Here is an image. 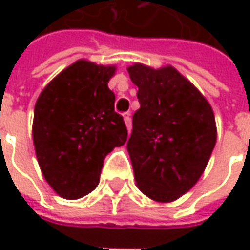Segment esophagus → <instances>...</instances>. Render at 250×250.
Segmentation results:
<instances>
[{"mask_svg": "<svg viewBox=\"0 0 250 250\" xmlns=\"http://www.w3.org/2000/svg\"><path fill=\"white\" fill-rule=\"evenodd\" d=\"M124 121H125V125L128 128V132H130V129H132V120H130L129 112H125L124 114Z\"/></svg>", "mask_w": 250, "mask_h": 250, "instance_id": "esophagus-1", "label": "esophagus"}]
</instances>
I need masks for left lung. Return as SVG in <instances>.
<instances>
[{
  "mask_svg": "<svg viewBox=\"0 0 250 250\" xmlns=\"http://www.w3.org/2000/svg\"><path fill=\"white\" fill-rule=\"evenodd\" d=\"M140 108L126 149L142 193L174 202L202 177L216 146L214 112L206 97L171 65L128 66Z\"/></svg>",
  "mask_w": 250,
  "mask_h": 250,
  "instance_id": "left-lung-1",
  "label": "left lung"
}]
</instances>
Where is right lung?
Segmentation results:
<instances>
[{"instance_id": "1", "label": "right lung", "mask_w": 250, "mask_h": 250, "mask_svg": "<svg viewBox=\"0 0 250 250\" xmlns=\"http://www.w3.org/2000/svg\"><path fill=\"white\" fill-rule=\"evenodd\" d=\"M115 65L79 60L48 83L34 105L33 143L43 177L63 199H81L100 181L105 156L128 130L114 111Z\"/></svg>"}]
</instances>
